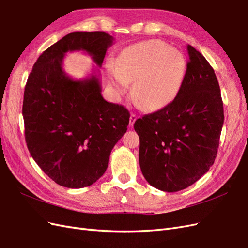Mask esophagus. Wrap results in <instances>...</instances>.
I'll list each match as a JSON object with an SVG mask.
<instances>
[{
  "label": "esophagus",
  "mask_w": 248,
  "mask_h": 248,
  "mask_svg": "<svg viewBox=\"0 0 248 248\" xmlns=\"http://www.w3.org/2000/svg\"><path fill=\"white\" fill-rule=\"evenodd\" d=\"M136 119H137V115L136 114H131V116H130V125L131 126L134 125V123L136 122Z\"/></svg>",
  "instance_id": "obj_1"
}]
</instances>
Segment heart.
I'll return each instance as SVG.
<instances>
[{
	"instance_id": "1",
	"label": "heart",
	"mask_w": 248,
	"mask_h": 248,
	"mask_svg": "<svg viewBox=\"0 0 248 248\" xmlns=\"http://www.w3.org/2000/svg\"><path fill=\"white\" fill-rule=\"evenodd\" d=\"M187 72L184 55L160 40H147L126 47L115 62L112 85L124 94L133 83L132 94L151 111L173 102Z\"/></svg>"
}]
</instances>
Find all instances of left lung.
<instances>
[{
  "label": "left lung",
  "instance_id": "obj_1",
  "mask_svg": "<svg viewBox=\"0 0 248 248\" xmlns=\"http://www.w3.org/2000/svg\"><path fill=\"white\" fill-rule=\"evenodd\" d=\"M187 51V72L178 96L134 124L141 171L153 187L165 192L185 189L208 172L224 120L214 69L193 46L188 45Z\"/></svg>",
  "mask_w": 248,
  "mask_h": 248
}]
</instances>
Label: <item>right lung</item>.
<instances>
[{
  "label": "right lung",
  "mask_w": 248,
  "mask_h": 248,
  "mask_svg": "<svg viewBox=\"0 0 248 248\" xmlns=\"http://www.w3.org/2000/svg\"><path fill=\"white\" fill-rule=\"evenodd\" d=\"M112 44L105 32L69 33L39 56L28 78L23 103L28 150L60 186L93 185L126 132L129 111L104 100L98 77L74 80L62 67L64 55L73 51L86 52L101 66Z\"/></svg>",
  "instance_id": "right-lung-1"
}]
</instances>
